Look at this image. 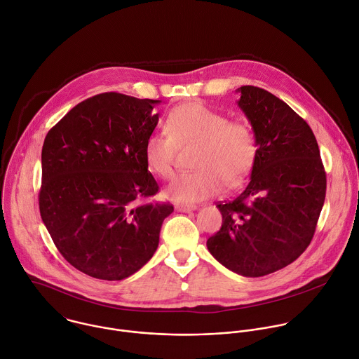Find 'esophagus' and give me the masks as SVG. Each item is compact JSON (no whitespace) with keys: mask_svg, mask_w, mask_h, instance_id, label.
<instances>
[{"mask_svg":"<svg viewBox=\"0 0 359 359\" xmlns=\"http://www.w3.org/2000/svg\"><path fill=\"white\" fill-rule=\"evenodd\" d=\"M175 209H177L178 212L189 213V212L195 210V209H196V206H195V205H188V203H177V205H175Z\"/></svg>","mask_w":359,"mask_h":359,"instance_id":"1","label":"esophagus"}]
</instances>
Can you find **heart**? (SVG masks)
Segmentation results:
<instances>
[{"label":"heart","instance_id":"heart-1","mask_svg":"<svg viewBox=\"0 0 359 359\" xmlns=\"http://www.w3.org/2000/svg\"><path fill=\"white\" fill-rule=\"evenodd\" d=\"M168 136L151 135L144 144L149 170L167 180L174 174L177 147L196 146L191 172L175 177L165 195L178 202H201L226 187L238 185L251 171L257 158V139L251 126L241 121H229L199 102L174 108L167 121Z\"/></svg>","mask_w":359,"mask_h":359}]
</instances>
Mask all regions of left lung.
Here are the masks:
<instances>
[{
	"instance_id": "8db88e82",
	"label": "left lung",
	"mask_w": 359,
	"mask_h": 359,
	"mask_svg": "<svg viewBox=\"0 0 359 359\" xmlns=\"http://www.w3.org/2000/svg\"><path fill=\"white\" fill-rule=\"evenodd\" d=\"M237 93L257 139V158L245 188L217 203L222 227L206 245L227 269L258 278L289 265L307 248L327 181L306 121L262 88L244 86Z\"/></svg>"
}]
</instances>
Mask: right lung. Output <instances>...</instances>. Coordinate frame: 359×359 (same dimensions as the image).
Wrapping results in <instances>:
<instances>
[{"instance_id":"right-lung-1","label":"right lung","mask_w":359,"mask_h":359,"mask_svg":"<svg viewBox=\"0 0 359 359\" xmlns=\"http://www.w3.org/2000/svg\"><path fill=\"white\" fill-rule=\"evenodd\" d=\"M158 100L104 93L76 105L42 149V220L79 271L122 280L156 252L171 203L150 198L158 185L144 144L158 123Z\"/></svg>"}]
</instances>
